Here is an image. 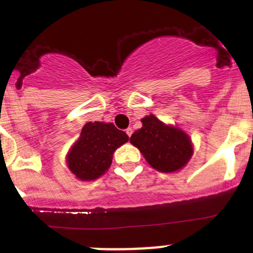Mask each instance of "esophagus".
I'll list each match as a JSON object with an SVG mask.
<instances>
[{
	"mask_svg": "<svg viewBox=\"0 0 253 253\" xmlns=\"http://www.w3.org/2000/svg\"><path fill=\"white\" fill-rule=\"evenodd\" d=\"M125 133L128 134V137H130L131 134H133V129H131V128H128V129H126V130H125Z\"/></svg>",
	"mask_w": 253,
	"mask_h": 253,
	"instance_id": "esophagus-1",
	"label": "esophagus"
}]
</instances>
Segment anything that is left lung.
I'll return each instance as SVG.
<instances>
[{
  "mask_svg": "<svg viewBox=\"0 0 253 253\" xmlns=\"http://www.w3.org/2000/svg\"><path fill=\"white\" fill-rule=\"evenodd\" d=\"M143 126L130 137L153 169L161 172H173L189 162L193 154L191 140L178 128L163 124L154 115L142 119Z\"/></svg>",
  "mask_w": 253,
  "mask_h": 253,
  "instance_id": "obj_1",
  "label": "left lung"
}]
</instances>
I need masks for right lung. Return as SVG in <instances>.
<instances>
[{
    "label": "right lung",
    "mask_w": 253,
    "mask_h": 253,
    "mask_svg": "<svg viewBox=\"0 0 253 253\" xmlns=\"http://www.w3.org/2000/svg\"><path fill=\"white\" fill-rule=\"evenodd\" d=\"M129 137L113 123H87L67 156L68 169L84 181L99 178L109 169L116 148Z\"/></svg>",
    "instance_id": "right-lung-1"
}]
</instances>
